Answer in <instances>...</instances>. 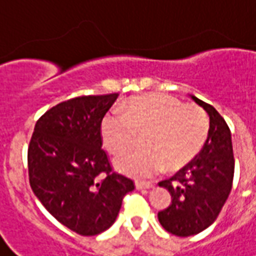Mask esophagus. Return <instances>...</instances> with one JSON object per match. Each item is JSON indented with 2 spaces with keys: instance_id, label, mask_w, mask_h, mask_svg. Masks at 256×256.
I'll return each instance as SVG.
<instances>
[{
  "instance_id": "obj_1",
  "label": "esophagus",
  "mask_w": 256,
  "mask_h": 256,
  "mask_svg": "<svg viewBox=\"0 0 256 256\" xmlns=\"http://www.w3.org/2000/svg\"><path fill=\"white\" fill-rule=\"evenodd\" d=\"M155 184L150 183V182H136V188L138 190H148V188H152Z\"/></svg>"
}]
</instances>
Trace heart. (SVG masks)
Segmentation results:
<instances>
[{"label":"heart","instance_id":"obj_1","mask_svg":"<svg viewBox=\"0 0 256 256\" xmlns=\"http://www.w3.org/2000/svg\"><path fill=\"white\" fill-rule=\"evenodd\" d=\"M209 132L206 114L196 105H183L170 96H141L126 104L124 114L110 112L101 123L104 146L120 154L144 134V148L115 159V168L128 176L146 178L168 166L178 170L202 150Z\"/></svg>","mask_w":256,"mask_h":256}]
</instances>
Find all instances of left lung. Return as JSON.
Masks as SVG:
<instances>
[{
  "label": "left lung",
  "instance_id": "1",
  "mask_svg": "<svg viewBox=\"0 0 256 256\" xmlns=\"http://www.w3.org/2000/svg\"><path fill=\"white\" fill-rule=\"evenodd\" d=\"M209 116L208 138L201 152L169 180L159 183L170 192L172 204L158 212L166 232L188 237L209 228L232 191L234 156L228 123L209 104L190 96Z\"/></svg>",
  "mask_w": 256,
  "mask_h": 256
}]
</instances>
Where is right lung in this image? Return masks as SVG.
<instances>
[{"instance_id":"1","label":"right lung","mask_w":256,"mask_h":256,"mask_svg":"<svg viewBox=\"0 0 256 256\" xmlns=\"http://www.w3.org/2000/svg\"><path fill=\"white\" fill-rule=\"evenodd\" d=\"M118 94L60 102L37 120L28 152V180L44 208L80 236L115 223L133 180L112 172L102 150L101 122Z\"/></svg>"}]
</instances>
